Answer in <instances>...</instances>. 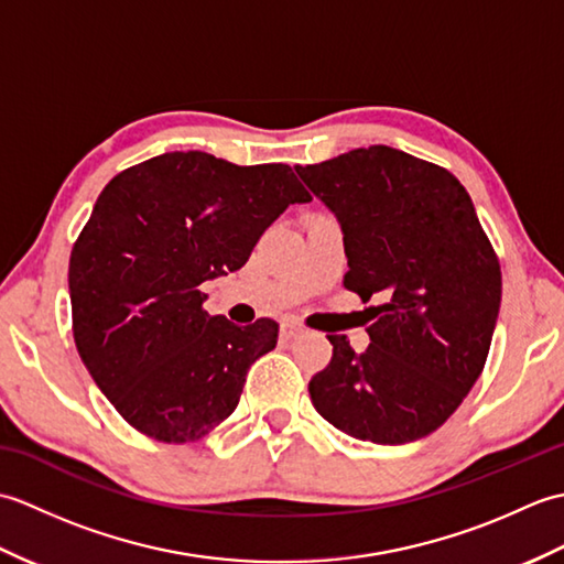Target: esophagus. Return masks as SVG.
<instances>
[{"label": "esophagus", "mask_w": 564, "mask_h": 564, "mask_svg": "<svg viewBox=\"0 0 564 564\" xmlns=\"http://www.w3.org/2000/svg\"><path fill=\"white\" fill-rule=\"evenodd\" d=\"M281 334L285 339H295V337H301V334H303V325H301V322H295V319H285L281 325Z\"/></svg>", "instance_id": "34e87169"}]
</instances>
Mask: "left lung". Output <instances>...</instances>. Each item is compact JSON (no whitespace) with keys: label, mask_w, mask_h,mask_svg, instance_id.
Returning a JSON list of instances; mask_svg holds the SVG:
<instances>
[{"label":"left lung","mask_w":564,"mask_h":564,"mask_svg":"<svg viewBox=\"0 0 564 564\" xmlns=\"http://www.w3.org/2000/svg\"><path fill=\"white\" fill-rule=\"evenodd\" d=\"M295 172L341 225L344 285L380 301L361 356L329 334L332 361L310 400L354 438H424L480 378L499 315V259L473 200L448 170L386 145Z\"/></svg>","instance_id":"obj_1"}]
</instances>
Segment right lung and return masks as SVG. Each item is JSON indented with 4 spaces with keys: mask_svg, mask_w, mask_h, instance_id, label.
<instances>
[{
    "mask_svg": "<svg viewBox=\"0 0 564 564\" xmlns=\"http://www.w3.org/2000/svg\"><path fill=\"white\" fill-rule=\"evenodd\" d=\"M310 194L289 164L166 152L116 174L69 254L72 334L126 422L198 441L235 412L249 366L279 339L203 310L200 283L242 269L263 230Z\"/></svg>",
    "mask_w": 564,
    "mask_h": 564,
    "instance_id": "1",
    "label": "right lung"
}]
</instances>
